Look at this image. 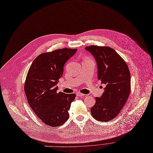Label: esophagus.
<instances>
[{"mask_svg": "<svg viewBox=\"0 0 153 153\" xmlns=\"http://www.w3.org/2000/svg\"><path fill=\"white\" fill-rule=\"evenodd\" d=\"M76 95H77V96H80V97H83V96H85L84 94L81 93H80V92H77V93H76Z\"/></svg>", "mask_w": 153, "mask_h": 153, "instance_id": "esophagus-1", "label": "esophagus"}]
</instances>
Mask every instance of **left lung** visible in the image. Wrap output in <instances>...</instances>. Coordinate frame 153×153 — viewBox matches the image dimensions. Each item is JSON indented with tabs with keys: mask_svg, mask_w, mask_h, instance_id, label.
I'll return each mask as SVG.
<instances>
[{
	"mask_svg": "<svg viewBox=\"0 0 153 153\" xmlns=\"http://www.w3.org/2000/svg\"><path fill=\"white\" fill-rule=\"evenodd\" d=\"M85 49L95 58L98 79L106 85L101 98H95L96 103L90 109L91 114L96 120L108 121L119 114L129 98V69L126 62L112 48L92 45Z\"/></svg>",
	"mask_w": 153,
	"mask_h": 153,
	"instance_id": "obj_1",
	"label": "left lung"
}]
</instances>
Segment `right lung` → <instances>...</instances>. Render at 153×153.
<instances>
[{"label": "right lung", "mask_w": 153, "mask_h": 153, "mask_svg": "<svg viewBox=\"0 0 153 153\" xmlns=\"http://www.w3.org/2000/svg\"><path fill=\"white\" fill-rule=\"evenodd\" d=\"M77 49L63 48L41 53L31 65L24 84L28 103L36 115L51 127L62 125L68 118V110L76 94L57 92L65 63Z\"/></svg>", "instance_id": "1"}]
</instances>
